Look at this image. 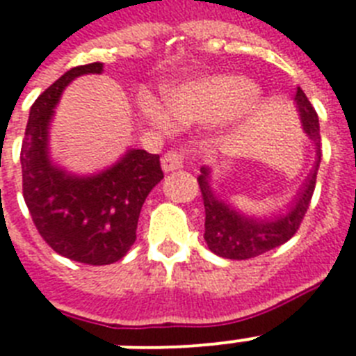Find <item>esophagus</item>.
Returning <instances> with one entry per match:
<instances>
[{
  "label": "esophagus",
  "mask_w": 356,
  "mask_h": 356,
  "mask_svg": "<svg viewBox=\"0 0 356 356\" xmlns=\"http://www.w3.org/2000/svg\"><path fill=\"white\" fill-rule=\"evenodd\" d=\"M183 164H184V152H181V149H170L168 153H164L163 170L166 173L183 168Z\"/></svg>",
  "instance_id": "34e87169"
}]
</instances>
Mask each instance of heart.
Returning a JSON list of instances; mask_svg holds the SVG:
<instances>
[{"instance_id":"b5f03b06","label":"heart","mask_w":356,"mask_h":356,"mask_svg":"<svg viewBox=\"0 0 356 356\" xmlns=\"http://www.w3.org/2000/svg\"><path fill=\"white\" fill-rule=\"evenodd\" d=\"M254 100V89L234 76L193 78L172 83L163 91L164 111L175 122H199L228 117ZM146 115L159 128H168V118L155 106H146Z\"/></svg>"}]
</instances>
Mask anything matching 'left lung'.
<instances>
[{
  "label": "left lung",
  "mask_w": 356,
  "mask_h": 356,
  "mask_svg": "<svg viewBox=\"0 0 356 356\" xmlns=\"http://www.w3.org/2000/svg\"><path fill=\"white\" fill-rule=\"evenodd\" d=\"M294 100H296V108L302 117L303 131L307 133V137L316 146V163H314V168L309 179L303 184V190L298 193L291 212L285 213L283 218L274 219V221H263V219L241 216L213 195L212 188H210V170L201 168L197 183L201 188L204 216H207L204 218V241H207L208 248L221 258L250 259L280 247L298 232L303 216L307 213L314 186H316L320 159H322V149H320L322 138H320L318 115L300 88Z\"/></svg>",
  "instance_id": "8db88e82"
}]
</instances>
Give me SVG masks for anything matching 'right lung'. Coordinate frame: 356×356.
Returning a JSON list of instances; mask_svg holds the SVG:
<instances>
[{
  "label": "right lung",
  "instance_id": "right-lung-1",
  "mask_svg": "<svg viewBox=\"0 0 356 356\" xmlns=\"http://www.w3.org/2000/svg\"><path fill=\"white\" fill-rule=\"evenodd\" d=\"M88 73H102V63L69 69L33 104L19 157L23 199L54 252L86 265H109L135 243L140 208L164 173L159 155L144 149H129L93 177L67 175L51 163L47 133L54 106L71 80Z\"/></svg>",
  "mask_w": 356,
  "mask_h": 356
}]
</instances>
